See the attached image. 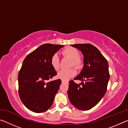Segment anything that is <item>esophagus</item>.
Masks as SVG:
<instances>
[{"label":"esophagus","instance_id":"34e87169","mask_svg":"<svg viewBox=\"0 0 128 128\" xmlns=\"http://www.w3.org/2000/svg\"><path fill=\"white\" fill-rule=\"evenodd\" d=\"M62 83H68V82L65 81H64V80H62Z\"/></svg>","mask_w":128,"mask_h":128}]
</instances>
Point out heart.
<instances>
[{
  "mask_svg": "<svg viewBox=\"0 0 128 128\" xmlns=\"http://www.w3.org/2000/svg\"><path fill=\"white\" fill-rule=\"evenodd\" d=\"M62 55L68 57L72 60L70 66H74L77 69L81 68L83 66V60L79 56V52L76 48L72 47H66L62 51ZM50 63L54 70L58 71L60 69V60L58 54H55L52 56ZM77 71L74 68H71L66 70H62L58 73V77L64 81H66L74 77L76 74Z\"/></svg>",
  "mask_w": 128,
  "mask_h": 128,
  "instance_id": "heart-1",
  "label": "heart"
}]
</instances>
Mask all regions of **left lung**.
I'll use <instances>...</instances> for the list:
<instances>
[{"mask_svg": "<svg viewBox=\"0 0 128 128\" xmlns=\"http://www.w3.org/2000/svg\"><path fill=\"white\" fill-rule=\"evenodd\" d=\"M81 51L84 55V67L74 80L81 83L69 82L68 95L70 103L78 110L86 111L96 106L105 95L110 79L107 60L93 45H71Z\"/></svg>", "mask_w": 128, "mask_h": 128, "instance_id": "8db88e82", "label": "left lung"}]
</instances>
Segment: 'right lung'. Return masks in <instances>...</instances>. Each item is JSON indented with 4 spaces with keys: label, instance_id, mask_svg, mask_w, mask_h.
I'll list each match as a JSON object with an SVG mask.
<instances>
[{
    "label": "right lung",
    "instance_id": "right-lung-1",
    "mask_svg": "<svg viewBox=\"0 0 128 128\" xmlns=\"http://www.w3.org/2000/svg\"><path fill=\"white\" fill-rule=\"evenodd\" d=\"M63 47L46 43L28 55L23 61L18 76V94L24 104L30 111L41 113L52 104L62 81H49L57 74L50 60Z\"/></svg>",
    "mask_w": 128,
    "mask_h": 128
}]
</instances>
